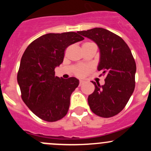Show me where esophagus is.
I'll return each mask as SVG.
<instances>
[{
    "label": "esophagus",
    "mask_w": 151,
    "mask_h": 151,
    "mask_svg": "<svg viewBox=\"0 0 151 151\" xmlns=\"http://www.w3.org/2000/svg\"><path fill=\"white\" fill-rule=\"evenodd\" d=\"M83 84H84V81H83V80H80V84H79V85H80V86H81V85H83Z\"/></svg>",
    "instance_id": "34e87169"
}]
</instances>
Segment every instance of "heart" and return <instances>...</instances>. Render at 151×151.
I'll list each match as a JSON object with an SVG mask.
<instances>
[{"instance_id":"b5f03b06","label":"heart","mask_w":151,"mask_h":151,"mask_svg":"<svg viewBox=\"0 0 151 151\" xmlns=\"http://www.w3.org/2000/svg\"><path fill=\"white\" fill-rule=\"evenodd\" d=\"M88 44H93L90 43V42H87L85 43L84 45H88ZM93 69V66L91 65H87V66H78L75 68L74 69V74L79 77H83L86 76L91 70Z\"/></svg>"}]
</instances>
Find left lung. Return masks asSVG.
I'll use <instances>...</instances> for the list:
<instances>
[{
    "mask_svg": "<svg viewBox=\"0 0 151 151\" xmlns=\"http://www.w3.org/2000/svg\"><path fill=\"white\" fill-rule=\"evenodd\" d=\"M93 41L100 50L98 70L105 75L104 85L93 82V93L88 98L91 111L102 118L115 116L123 110L135 88L136 63L121 37L109 30L95 28L78 31Z\"/></svg>",
    "mask_w": 151,
    "mask_h": 151,
    "instance_id": "8db88e82",
    "label": "left lung"
}]
</instances>
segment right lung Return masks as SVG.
Here are the masks:
<instances>
[{"label": "right lung", "mask_w": 151, "mask_h": 151, "mask_svg": "<svg viewBox=\"0 0 151 151\" xmlns=\"http://www.w3.org/2000/svg\"><path fill=\"white\" fill-rule=\"evenodd\" d=\"M83 39L75 32L47 33L32 42L24 52L17 73L21 97L41 119L55 122L68 112L70 97L79 80L59 78L55 68L63 63L67 47Z\"/></svg>", "instance_id": "obj_1"}]
</instances>
